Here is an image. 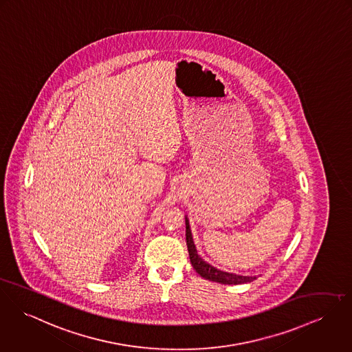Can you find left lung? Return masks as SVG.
Listing matches in <instances>:
<instances>
[{"label":"left lung","mask_w":352,"mask_h":352,"mask_svg":"<svg viewBox=\"0 0 352 352\" xmlns=\"http://www.w3.org/2000/svg\"><path fill=\"white\" fill-rule=\"evenodd\" d=\"M185 223H186V244H188L190 262H192L193 269L202 278H205L208 280H212V282H219V283H223V285H240V283H247V282H252L254 279H256V276L221 272V270L216 269L214 266L209 265L208 262H205L197 254V248H195V241H193V234H192L188 216H185Z\"/></svg>","instance_id":"1"}]
</instances>
